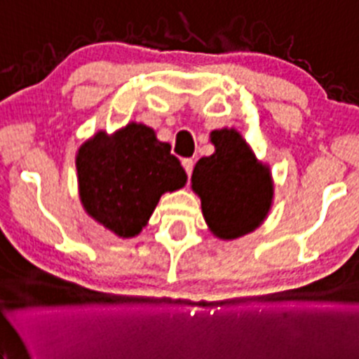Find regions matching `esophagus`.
<instances>
[{"label":"esophagus","mask_w":359,"mask_h":359,"mask_svg":"<svg viewBox=\"0 0 359 359\" xmlns=\"http://www.w3.org/2000/svg\"><path fill=\"white\" fill-rule=\"evenodd\" d=\"M182 166H184V170H186L187 175L191 177V173H193V166H194V161H193V159H191V158L182 159Z\"/></svg>","instance_id":"obj_1"}]
</instances>
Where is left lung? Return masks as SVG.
I'll use <instances>...</instances> for the list:
<instances>
[{"label": "left lung", "mask_w": 359, "mask_h": 359, "mask_svg": "<svg viewBox=\"0 0 359 359\" xmlns=\"http://www.w3.org/2000/svg\"><path fill=\"white\" fill-rule=\"evenodd\" d=\"M210 142L215 153L196 163L191 187L200 196L210 233L224 241L238 240L262 226L269 215L273 175L236 128L213 130Z\"/></svg>", "instance_id": "8db88e82"}]
</instances>
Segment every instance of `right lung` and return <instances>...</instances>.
I'll use <instances>...</instances> for the list:
<instances>
[{"label":"right lung","instance_id":"right-lung-1","mask_svg":"<svg viewBox=\"0 0 359 359\" xmlns=\"http://www.w3.org/2000/svg\"><path fill=\"white\" fill-rule=\"evenodd\" d=\"M83 210L118 238H135L147 226L159 198L186 186L187 175L144 123L116 132L99 130L76 153Z\"/></svg>","mask_w":359,"mask_h":359}]
</instances>
